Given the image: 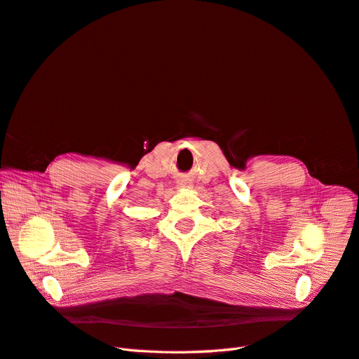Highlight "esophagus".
<instances>
[{
	"label": "esophagus",
	"instance_id": "esophagus-1",
	"mask_svg": "<svg viewBox=\"0 0 359 359\" xmlns=\"http://www.w3.org/2000/svg\"><path fill=\"white\" fill-rule=\"evenodd\" d=\"M190 182L187 180H180L178 181V187H189Z\"/></svg>",
	"mask_w": 359,
	"mask_h": 359
}]
</instances>
